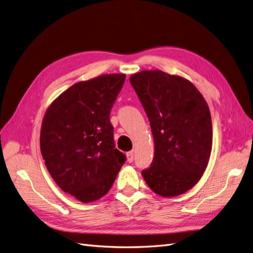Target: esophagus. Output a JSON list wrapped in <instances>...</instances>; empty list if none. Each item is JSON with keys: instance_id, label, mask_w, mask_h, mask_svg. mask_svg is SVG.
Wrapping results in <instances>:
<instances>
[{"instance_id": "esophagus-1", "label": "esophagus", "mask_w": 253, "mask_h": 253, "mask_svg": "<svg viewBox=\"0 0 253 253\" xmlns=\"http://www.w3.org/2000/svg\"><path fill=\"white\" fill-rule=\"evenodd\" d=\"M126 159L128 163H133V160H134V152L133 151L126 153Z\"/></svg>"}]
</instances>
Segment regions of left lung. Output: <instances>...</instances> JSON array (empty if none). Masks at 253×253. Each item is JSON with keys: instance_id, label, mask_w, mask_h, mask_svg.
<instances>
[{"instance_id": "1", "label": "left lung", "mask_w": 253, "mask_h": 253, "mask_svg": "<svg viewBox=\"0 0 253 253\" xmlns=\"http://www.w3.org/2000/svg\"><path fill=\"white\" fill-rule=\"evenodd\" d=\"M129 82L148 115L154 158L142 171L153 192L178 196L202 178L212 150L209 106L193 83L159 70L133 74Z\"/></svg>"}]
</instances>
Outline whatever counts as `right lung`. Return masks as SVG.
<instances>
[{
	"instance_id": "right-lung-1",
	"label": "right lung",
	"mask_w": 253,
	"mask_h": 253,
	"mask_svg": "<svg viewBox=\"0 0 253 253\" xmlns=\"http://www.w3.org/2000/svg\"><path fill=\"white\" fill-rule=\"evenodd\" d=\"M125 80V74H106L75 83L50 103L42 120L45 166L64 192L84 204L109 192L126 162L115 149L110 121Z\"/></svg>"
}]
</instances>
